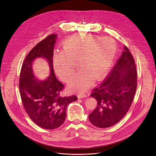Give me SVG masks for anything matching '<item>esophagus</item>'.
Segmentation results:
<instances>
[{
	"instance_id": "obj_1",
	"label": "esophagus",
	"mask_w": 156,
	"mask_h": 156,
	"mask_svg": "<svg viewBox=\"0 0 156 156\" xmlns=\"http://www.w3.org/2000/svg\"><path fill=\"white\" fill-rule=\"evenodd\" d=\"M87 97V95L85 94H78V98H86Z\"/></svg>"
}]
</instances>
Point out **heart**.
<instances>
[{
    "label": "heart",
    "instance_id": "1",
    "mask_svg": "<svg viewBox=\"0 0 156 156\" xmlns=\"http://www.w3.org/2000/svg\"><path fill=\"white\" fill-rule=\"evenodd\" d=\"M116 50V43L112 38L79 33L65 40L63 51L55 53L54 69L62 80L67 81L73 75L77 63L80 69L70 81L69 87L84 92L92 79L97 80L107 72Z\"/></svg>",
    "mask_w": 156,
    "mask_h": 156
}]
</instances>
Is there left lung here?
I'll return each mask as SVG.
<instances>
[{
    "label": "left lung",
    "instance_id": "left-lung-1",
    "mask_svg": "<svg viewBox=\"0 0 156 156\" xmlns=\"http://www.w3.org/2000/svg\"><path fill=\"white\" fill-rule=\"evenodd\" d=\"M123 48L121 57L105 80L91 94L96 99L97 106L89 119L98 128H108L119 122L128 112L135 97L136 65L128 48Z\"/></svg>",
    "mask_w": 156,
    "mask_h": 156
}]
</instances>
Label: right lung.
I'll use <instances>...</instances> for the list:
<instances>
[{
	"instance_id": "right-lung-1",
	"label": "right lung",
	"mask_w": 156,
	"mask_h": 156,
	"mask_svg": "<svg viewBox=\"0 0 156 156\" xmlns=\"http://www.w3.org/2000/svg\"><path fill=\"white\" fill-rule=\"evenodd\" d=\"M57 37L49 35L36 45L26 57L20 75L19 89L22 103L32 121L46 129L60 126L65 122L68 105L77 100L76 96H62L63 84L55 77L53 68L54 48ZM38 57L46 58L51 72L46 80L39 81L35 77L32 65Z\"/></svg>"
}]
</instances>
